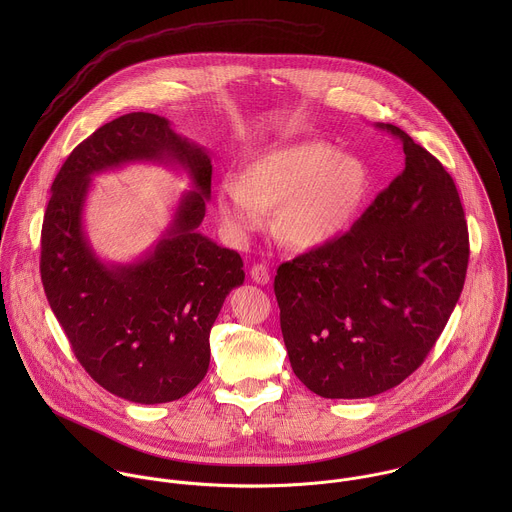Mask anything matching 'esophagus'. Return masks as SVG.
I'll use <instances>...</instances> for the list:
<instances>
[{
	"label": "esophagus",
	"instance_id": "esophagus-1",
	"mask_svg": "<svg viewBox=\"0 0 512 512\" xmlns=\"http://www.w3.org/2000/svg\"><path fill=\"white\" fill-rule=\"evenodd\" d=\"M250 276H252V280H254L256 284H260V286L270 284V270H268L264 264H254L252 270H250Z\"/></svg>",
	"mask_w": 512,
	"mask_h": 512
}]
</instances>
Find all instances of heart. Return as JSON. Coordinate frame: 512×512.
<instances>
[{"mask_svg": "<svg viewBox=\"0 0 512 512\" xmlns=\"http://www.w3.org/2000/svg\"><path fill=\"white\" fill-rule=\"evenodd\" d=\"M368 187L363 159L321 140H301L250 155L240 177L220 181L217 205L238 238L264 226L266 209H278V236L292 248L313 250L353 222Z\"/></svg>", "mask_w": 512, "mask_h": 512, "instance_id": "1", "label": "heart"}]
</instances>
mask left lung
<instances>
[{
	"mask_svg": "<svg viewBox=\"0 0 512 512\" xmlns=\"http://www.w3.org/2000/svg\"><path fill=\"white\" fill-rule=\"evenodd\" d=\"M404 171L349 232L278 268L274 292L295 376L323 398H368L424 363L459 295L469 232L457 187L404 130Z\"/></svg>",
	"mask_w": 512,
	"mask_h": 512,
	"instance_id": "obj_1",
	"label": "left lung"
}]
</instances>
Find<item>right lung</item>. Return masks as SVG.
Listing matches in <instances>:
<instances>
[{"mask_svg": "<svg viewBox=\"0 0 512 512\" xmlns=\"http://www.w3.org/2000/svg\"><path fill=\"white\" fill-rule=\"evenodd\" d=\"M165 162L190 173L158 244L136 263H102L83 232L92 174L128 162ZM205 147L171 130L169 120L132 112L74 147L57 173L41 230V280L78 363L108 392L163 404L189 394L211 363L209 335L230 290L242 286L238 252L197 228L211 197Z\"/></svg>", "mask_w": 512, "mask_h": 512, "instance_id": "add662e5", "label": "right lung"}]
</instances>
